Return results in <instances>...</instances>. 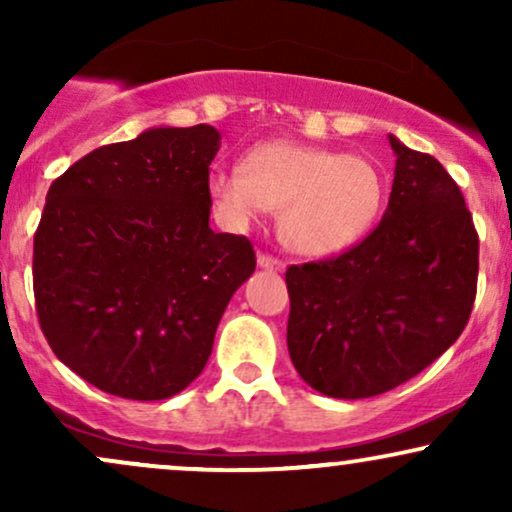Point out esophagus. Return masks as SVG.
<instances>
[{"label":"esophagus","mask_w":512,"mask_h":512,"mask_svg":"<svg viewBox=\"0 0 512 512\" xmlns=\"http://www.w3.org/2000/svg\"><path fill=\"white\" fill-rule=\"evenodd\" d=\"M257 264H260L262 269H267V272H284V267H286L279 257L267 255V252H260V255H257Z\"/></svg>","instance_id":"34e87169"}]
</instances>
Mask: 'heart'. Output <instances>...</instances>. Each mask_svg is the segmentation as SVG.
<instances>
[{"label": "heart", "mask_w": 512, "mask_h": 512, "mask_svg": "<svg viewBox=\"0 0 512 512\" xmlns=\"http://www.w3.org/2000/svg\"><path fill=\"white\" fill-rule=\"evenodd\" d=\"M223 221L243 228L264 209L279 211V238L301 255H332L358 243L380 216L385 178L368 158L293 142H267L243 168L209 173Z\"/></svg>", "instance_id": "heart-1"}]
</instances>
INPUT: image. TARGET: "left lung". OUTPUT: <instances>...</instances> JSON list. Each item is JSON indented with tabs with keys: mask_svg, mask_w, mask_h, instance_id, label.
<instances>
[{
	"mask_svg": "<svg viewBox=\"0 0 512 512\" xmlns=\"http://www.w3.org/2000/svg\"><path fill=\"white\" fill-rule=\"evenodd\" d=\"M390 202L361 243L291 264L286 342L298 375L337 399L383 395L457 342L477 298L479 236L457 182L390 134Z\"/></svg>",
	"mask_w": 512,
	"mask_h": 512,
	"instance_id": "left-lung-1",
	"label": "left lung"
}]
</instances>
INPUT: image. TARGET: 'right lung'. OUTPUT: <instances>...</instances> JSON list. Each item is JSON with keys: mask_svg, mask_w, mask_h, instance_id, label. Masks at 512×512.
<instances>
[{"mask_svg": "<svg viewBox=\"0 0 512 512\" xmlns=\"http://www.w3.org/2000/svg\"><path fill=\"white\" fill-rule=\"evenodd\" d=\"M209 125L101 146L50 185L33 238L40 330L86 383L168 399L202 373L228 301L255 272L245 236L209 228Z\"/></svg>", "mask_w": 512, "mask_h": 512, "instance_id": "add662e5", "label": "right lung"}]
</instances>
